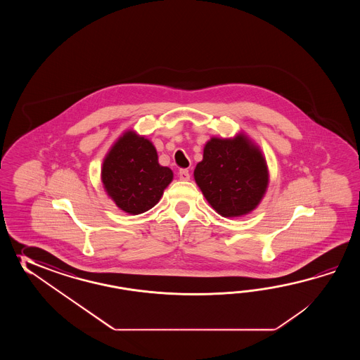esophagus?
Masks as SVG:
<instances>
[{
	"label": "esophagus",
	"instance_id": "34e87169",
	"mask_svg": "<svg viewBox=\"0 0 360 360\" xmlns=\"http://www.w3.org/2000/svg\"><path fill=\"white\" fill-rule=\"evenodd\" d=\"M179 177H180V180H183V181H188V180L191 179V174H189V171L186 169H180V171H179Z\"/></svg>",
	"mask_w": 360,
	"mask_h": 360
}]
</instances>
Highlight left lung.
I'll use <instances>...</instances> for the list:
<instances>
[{"label": "left lung", "mask_w": 360, "mask_h": 360, "mask_svg": "<svg viewBox=\"0 0 360 360\" xmlns=\"http://www.w3.org/2000/svg\"><path fill=\"white\" fill-rule=\"evenodd\" d=\"M194 179L208 203L224 217L248 214L260 203L268 188L266 162L260 149L243 135L212 138Z\"/></svg>", "instance_id": "1"}]
</instances>
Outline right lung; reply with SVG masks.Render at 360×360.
I'll use <instances>...</instances> for the list:
<instances>
[{
  "mask_svg": "<svg viewBox=\"0 0 360 360\" xmlns=\"http://www.w3.org/2000/svg\"><path fill=\"white\" fill-rule=\"evenodd\" d=\"M172 177V171L158 163L153 144L132 131L118 139L101 169L108 195L131 214H143L155 206Z\"/></svg>",
  "mask_w": 360,
  "mask_h": 360,
  "instance_id": "add662e5",
  "label": "right lung"
}]
</instances>
